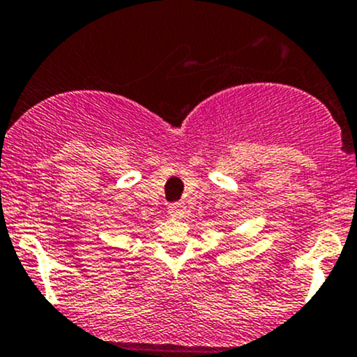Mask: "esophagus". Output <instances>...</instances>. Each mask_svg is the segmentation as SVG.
I'll list each match as a JSON object with an SVG mask.
<instances>
[{"label": "esophagus", "mask_w": 357, "mask_h": 357, "mask_svg": "<svg viewBox=\"0 0 357 357\" xmlns=\"http://www.w3.org/2000/svg\"><path fill=\"white\" fill-rule=\"evenodd\" d=\"M169 213H171L172 217H176V219H181V217H185V213H186L185 204H172V205H169Z\"/></svg>", "instance_id": "1"}]
</instances>
